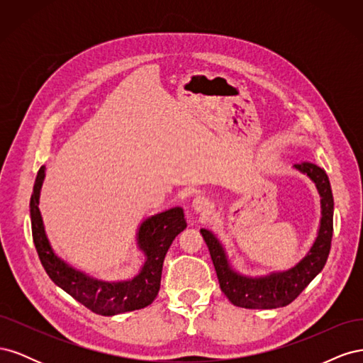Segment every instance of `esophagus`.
Returning <instances> with one entry per match:
<instances>
[{
	"label": "esophagus",
	"instance_id": "esophagus-1",
	"mask_svg": "<svg viewBox=\"0 0 363 363\" xmlns=\"http://www.w3.org/2000/svg\"><path fill=\"white\" fill-rule=\"evenodd\" d=\"M192 207H194L195 212H199V213H207V212H211L212 204H211V201H208V199H206V196L199 195V196H195V199H194Z\"/></svg>",
	"mask_w": 363,
	"mask_h": 363
}]
</instances>
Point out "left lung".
<instances>
[{
	"label": "left lung",
	"mask_w": 363,
	"mask_h": 363,
	"mask_svg": "<svg viewBox=\"0 0 363 363\" xmlns=\"http://www.w3.org/2000/svg\"><path fill=\"white\" fill-rule=\"evenodd\" d=\"M295 168L309 175L321 195V225L316 240L307 256L288 271L272 272L265 277L240 276L228 265L225 251L212 232L201 228V235L211 251L219 286L227 298L245 309H277L288 306L298 296L325 265L333 236V194L327 174L311 162L296 163Z\"/></svg>",
	"instance_id": "1"
}]
</instances>
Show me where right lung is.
I'll use <instances>...</instances> for the list:
<instances>
[{"label":"right lung","mask_w":363,"mask_h":363,"mask_svg":"<svg viewBox=\"0 0 363 363\" xmlns=\"http://www.w3.org/2000/svg\"><path fill=\"white\" fill-rule=\"evenodd\" d=\"M43 177L45 167H40L30 200V216L33 242L50 279L87 309L104 316L144 309L155 301L160 289L164 256L175 236L188 225L183 208L172 207L169 211L150 216L140 224L138 245L144 251L145 263L136 277L124 281L95 280L67 265L54 255L38 207Z\"/></svg>","instance_id":"right-lung-1"}]
</instances>
